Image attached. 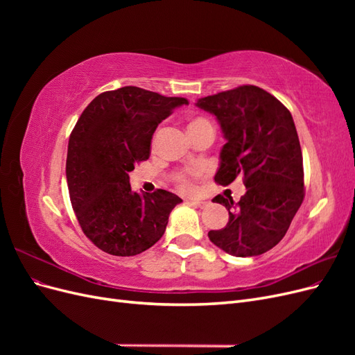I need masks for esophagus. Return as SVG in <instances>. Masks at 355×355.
<instances>
[{
  "mask_svg": "<svg viewBox=\"0 0 355 355\" xmlns=\"http://www.w3.org/2000/svg\"><path fill=\"white\" fill-rule=\"evenodd\" d=\"M189 202L192 204V206H196V207H201V209L207 206V201H201V200H191Z\"/></svg>",
  "mask_w": 355,
  "mask_h": 355,
  "instance_id": "34e87169",
  "label": "esophagus"
}]
</instances>
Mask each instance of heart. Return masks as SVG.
Here are the masks:
<instances>
[{
  "mask_svg": "<svg viewBox=\"0 0 355 355\" xmlns=\"http://www.w3.org/2000/svg\"><path fill=\"white\" fill-rule=\"evenodd\" d=\"M210 124L206 118H201V116H197V118H192V120H189L188 123V132L189 130H194V128H198L201 125H207ZM179 185L180 188L184 191H191L192 189V182H191V178L189 175H180L179 176Z\"/></svg>",
  "mask_w": 355,
  "mask_h": 355,
  "instance_id": "1",
  "label": "heart"
}]
</instances>
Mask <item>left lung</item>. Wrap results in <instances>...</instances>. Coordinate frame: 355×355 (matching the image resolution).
Returning <instances> with one entry per match:
<instances>
[{
	"mask_svg": "<svg viewBox=\"0 0 355 355\" xmlns=\"http://www.w3.org/2000/svg\"><path fill=\"white\" fill-rule=\"evenodd\" d=\"M216 116L227 144L214 182L227 187L244 178L239 202L216 196L230 211L227 227L210 231V241L237 257L257 256L283 240L304 201L302 151L292 114L256 85L222 92L196 103Z\"/></svg>",
	"mask_w": 355,
	"mask_h": 355,
	"instance_id": "8db88e82",
	"label": "left lung"
}]
</instances>
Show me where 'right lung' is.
<instances>
[{"label":"right lung","instance_id":"add662e5","mask_svg":"<svg viewBox=\"0 0 355 355\" xmlns=\"http://www.w3.org/2000/svg\"><path fill=\"white\" fill-rule=\"evenodd\" d=\"M182 105L188 101L127 85L96 96L78 118L68 144V189L83 232L101 250L135 256L163 237L182 200L166 189L135 192L128 171L149 158L155 128Z\"/></svg>","mask_w":355,"mask_h":355}]
</instances>
